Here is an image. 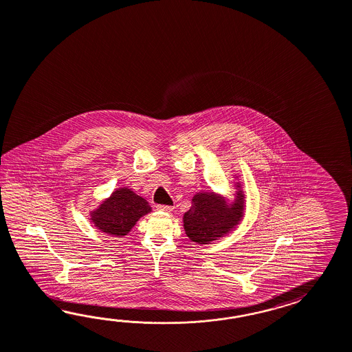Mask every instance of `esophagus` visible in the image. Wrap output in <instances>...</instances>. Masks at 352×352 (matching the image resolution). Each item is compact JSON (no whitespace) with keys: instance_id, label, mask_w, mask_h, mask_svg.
<instances>
[{"instance_id":"1","label":"esophagus","mask_w":352,"mask_h":352,"mask_svg":"<svg viewBox=\"0 0 352 352\" xmlns=\"http://www.w3.org/2000/svg\"><path fill=\"white\" fill-rule=\"evenodd\" d=\"M156 208H157L159 211H164V212H172L173 210H174V207L166 206V205H157Z\"/></svg>"}]
</instances>
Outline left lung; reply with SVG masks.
Listing matches in <instances>:
<instances>
[{"label": "left lung", "instance_id": "1", "mask_svg": "<svg viewBox=\"0 0 352 352\" xmlns=\"http://www.w3.org/2000/svg\"><path fill=\"white\" fill-rule=\"evenodd\" d=\"M229 206L223 198L210 193H197L192 199V207L184 214V230L189 239L198 244H207L221 238L239 223L243 217V196Z\"/></svg>", "mask_w": 352, "mask_h": 352}]
</instances>
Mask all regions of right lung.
I'll return each instance as SVG.
<instances>
[{
  "mask_svg": "<svg viewBox=\"0 0 352 352\" xmlns=\"http://www.w3.org/2000/svg\"><path fill=\"white\" fill-rule=\"evenodd\" d=\"M150 211L151 207L146 199L131 189L120 188L113 192L112 196L91 214V220L100 232L120 236L126 235L138 219Z\"/></svg>",
  "mask_w": 352,
  "mask_h": 352,
  "instance_id": "right-lung-1",
  "label": "right lung"
}]
</instances>
